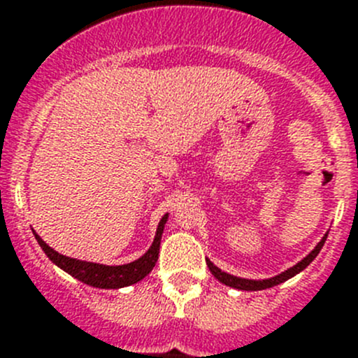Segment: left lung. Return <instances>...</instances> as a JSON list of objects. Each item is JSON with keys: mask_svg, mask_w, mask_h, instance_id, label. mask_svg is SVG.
<instances>
[{"mask_svg": "<svg viewBox=\"0 0 358 358\" xmlns=\"http://www.w3.org/2000/svg\"><path fill=\"white\" fill-rule=\"evenodd\" d=\"M327 236H329V233H327V235L323 236L322 242H320L318 245L315 247V249L310 250L309 255H307L306 258L302 259V262H299L295 266H292V268L286 270V272H282V273H279V275L272 277V279H263V280L242 279V277H235V275H229V273L222 272V270L217 268V266L213 265V263L210 262V259H206V265H208L210 272H212L213 275H215L217 279H219L220 282H222V285L231 286V288H236V289H245V292H258V289H266V288H272V286L280 285V282H285V280L292 279L293 275H296V273H299V272H302V270L306 268V266L309 265V263L313 262V259H315L316 256H318V252H320V250H322L323 243H325Z\"/></svg>", "mask_w": 358, "mask_h": 358, "instance_id": "obj_1", "label": "left lung"}]
</instances>
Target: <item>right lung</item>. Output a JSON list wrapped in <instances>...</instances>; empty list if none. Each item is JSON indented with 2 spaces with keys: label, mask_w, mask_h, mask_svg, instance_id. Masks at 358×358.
<instances>
[{
  "label": "right lung",
  "mask_w": 358,
  "mask_h": 358,
  "mask_svg": "<svg viewBox=\"0 0 358 358\" xmlns=\"http://www.w3.org/2000/svg\"><path fill=\"white\" fill-rule=\"evenodd\" d=\"M168 220V213L160 219L159 228H157L155 238H153L152 247L146 250L145 255L139 259L132 263H127V265H118V266H108V265H99V263H90V262H81V259L66 258V256L59 255L55 249L43 242L35 231L36 242L42 247V250L48 255V258L51 259L55 265H58L59 268L65 270L66 273H70L72 277L79 279L85 285L93 286V288H103V289H116L123 288V286H130L139 282L141 279H145L152 268L155 266L157 258H159V247H160V238H162L164 224Z\"/></svg>",
  "instance_id": "add662e5"
}]
</instances>
